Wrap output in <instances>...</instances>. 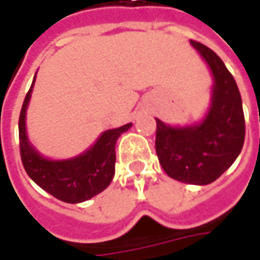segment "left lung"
<instances>
[{"instance_id":"left-lung-1","label":"left lung","mask_w":260,"mask_h":260,"mask_svg":"<svg viewBox=\"0 0 260 260\" xmlns=\"http://www.w3.org/2000/svg\"><path fill=\"white\" fill-rule=\"evenodd\" d=\"M214 76L213 103L192 127H169L156 118V153L166 174L185 184L214 182L233 165L245 143L242 96L233 75L210 47L191 40Z\"/></svg>"}]
</instances>
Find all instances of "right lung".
Segmentation results:
<instances>
[{
  "instance_id": "1",
  "label": "right lung",
  "mask_w": 260,
  "mask_h": 260,
  "mask_svg": "<svg viewBox=\"0 0 260 260\" xmlns=\"http://www.w3.org/2000/svg\"><path fill=\"white\" fill-rule=\"evenodd\" d=\"M31 88L25 95L18 118L20 155L27 175L46 192L71 204L86 201L104 191L114 176L115 142L132 124L103 133L84 155L69 160H49L28 145L25 135V110L31 96Z\"/></svg>"
}]
</instances>
